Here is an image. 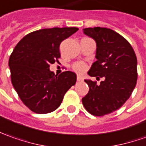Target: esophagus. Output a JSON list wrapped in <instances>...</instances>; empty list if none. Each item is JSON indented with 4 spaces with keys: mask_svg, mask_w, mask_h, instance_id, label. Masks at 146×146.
I'll return each instance as SVG.
<instances>
[{
    "mask_svg": "<svg viewBox=\"0 0 146 146\" xmlns=\"http://www.w3.org/2000/svg\"><path fill=\"white\" fill-rule=\"evenodd\" d=\"M77 81H83V77H81V76H80V75H77Z\"/></svg>",
    "mask_w": 146,
    "mask_h": 146,
    "instance_id": "obj_1",
    "label": "esophagus"
}]
</instances>
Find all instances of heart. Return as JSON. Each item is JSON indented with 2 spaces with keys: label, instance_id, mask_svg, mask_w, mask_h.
<instances>
[{
  "label": "heart",
  "instance_id": "heart-1",
  "mask_svg": "<svg viewBox=\"0 0 146 146\" xmlns=\"http://www.w3.org/2000/svg\"><path fill=\"white\" fill-rule=\"evenodd\" d=\"M73 69L77 73H83L86 70V66L83 62H77L73 65Z\"/></svg>",
  "mask_w": 146,
  "mask_h": 146
}]
</instances>
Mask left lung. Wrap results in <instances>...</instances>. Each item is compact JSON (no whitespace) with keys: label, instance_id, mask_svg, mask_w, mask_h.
<instances>
[{"label":"left lung","instance_id":"8db88e82","mask_svg":"<svg viewBox=\"0 0 146 146\" xmlns=\"http://www.w3.org/2000/svg\"><path fill=\"white\" fill-rule=\"evenodd\" d=\"M83 32L97 44V60L88 74L103 81L98 84L85 80L90 90L82 104L90 113L101 117L118 110L131 96L137 84V60L127 40L110 29L86 28Z\"/></svg>","mask_w":146,"mask_h":146}]
</instances>
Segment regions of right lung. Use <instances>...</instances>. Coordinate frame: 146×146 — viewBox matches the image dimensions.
Returning a JSON list of instances; mask_svg holds the SVG:
<instances>
[{"label":"right lung","mask_w":146,"mask_h":146,"mask_svg":"<svg viewBox=\"0 0 146 146\" xmlns=\"http://www.w3.org/2000/svg\"><path fill=\"white\" fill-rule=\"evenodd\" d=\"M77 30L67 27L32 32L19 41L10 55L12 84L22 102L36 113L56 110L65 93L75 85L77 75L73 72L65 71L56 76L49 66L59 62L61 41Z\"/></svg>","instance_id":"obj_1"}]
</instances>
